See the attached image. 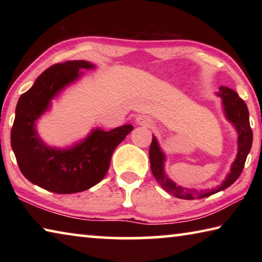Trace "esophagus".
Instances as JSON below:
<instances>
[{"instance_id":"34e87169","label":"esophagus","mask_w":262,"mask_h":262,"mask_svg":"<svg viewBox=\"0 0 262 262\" xmlns=\"http://www.w3.org/2000/svg\"><path fill=\"white\" fill-rule=\"evenodd\" d=\"M136 123L139 126L145 127V128H151L154 126L152 119L149 118L148 115H140V117L136 119Z\"/></svg>"}]
</instances>
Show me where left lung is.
<instances>
[{
	"mask_svg": "<svg viewBox=\"0 0 262 262\" xmlns=\"http://www.w3.org/2000/svg\"><path fill=\"white\" fill-rule=\"evenodd\" d=\"M219 95L222 98V104H223L225 117L228 120L232 123L233 127L236 128L238 134V152L236 159L232 163L230 173L227 178L217 188L206 189V190H196L190 188H184L181 186L177 185L174 181L168 178L167 174L164 171V162H165V155L159 147L158 141L156 137L152 135V141L150 144L149 149V157H150V167L151 172L157 180V183L162 187L174 196L179 199H185V200H193V199H202L209 195L221 192L229 186H231L234 181L238 179L243 172L244 165H245L247 155L250 152L252 147V141H253V133H252L250 126V117H248L247 106L242 98H239L236 91L227 86H221Z\"/></svg>",
	"mask_w": 262,
	"mask_h": 262,
	"instance_id": "1",
	"label": "left lung"
}]
</instances>
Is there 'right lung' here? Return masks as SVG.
Returning a JSON list of instances; mask_svg holds the SVG:
<instances>
[{"label":"right lung","mask_w":262,"mask_h":262,"mask_svg":"<svg viewBox=\"0 0 262 262\" xmlns=\"http://www.w3.org/2000/svg\"><path fill=\"white\" fill-rule=\"evenodd\" d=\"M94 68L95 64L83 60L52 66L17 103L11 147L19 170L31 183L50 192L73 194L98 184L107 173L114 149L133 130L132 125L108 132L97 128L67 149L48 147L39 137L35 121L50 108L51 100L79 78V69Z\"/></svg>","instance_id":"right-lung-1"}]
</instances>
